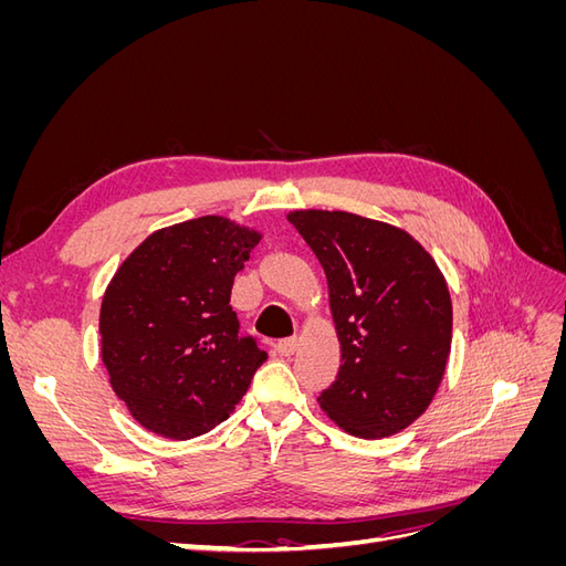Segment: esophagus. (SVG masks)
I'll use <instances>...</instances> for the list:
<instances>
[{
    "label": "esophagus",
    "mask_w": 566,
    "mask_h": 566,
    "mask_svg": "<svg viewBox=\"0 0 566 566\" xmlns=\"http://www.w3.org/2000/svg\"><path fill=\"white\" fill-rule=\"evenodd\" d=\"M297 347H300V339H297V337H285V339H279V342H276V352H279L281 356L295 354Z\"/></svg>",
    "instance_id": "obj_1"
}]
</instances>
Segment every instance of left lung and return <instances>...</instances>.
<instances>
[{
	"label": "left lung",
	"mask_w": 566,
	"mask_h": 566,
	"mask_svg": "<svg viewBox=\"0 0 566 566\" xmlns=\"http://www.w3.org/2000/svg\"><path fill=\"white\" fill-rule=\"evenodd\" d=\"M328 279L339 339L337 380L318 403L339 430L382 439L432 403L451 354L443 273L413 235L342 210L287 214Z\"/></svg>",
	"instance_id": "obj_1"
}]
</instances>
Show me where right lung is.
<instances>
[{
	"label": "right lung",
	"mask_w": 566,
	"mask_h": 566,
	"mask_svg": "<svg viewBox=\"0 0 566 566\" xmlns=\"http://www.w3.org/2000/svg\"><path fill=\"white\" fill-rule=\"evenodd\" d=\"M260 241V231L208 214L150 233L117 266L101 302V358L144 430L175 441L210 432L266 361L229 304Z\"/></svg>",
	"instance_id": "obj_1"
}]
</instances>
